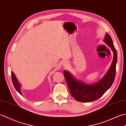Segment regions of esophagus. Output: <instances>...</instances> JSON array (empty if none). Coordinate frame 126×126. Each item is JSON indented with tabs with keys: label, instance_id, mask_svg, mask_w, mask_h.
Segmentation results:
<instances>
[{
	"label": "esophagus",
	"instance_id": "esophagus-1",
	"mask_svg": "<svg viewBox=\"0 0 126 126\" xmlns=\"http://www.w3.org/2000/svg\"><path fill=\"white\" fill-rule=\"evenodd\" d=\"M68 64L67 63H66V62H64V66H68Z\"/></svg>",
	"mask_w": 126,
	"mask_h": 126
}]
</instances>
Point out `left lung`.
<instances>
[{"label":"left lung","mask_w":126,"mask_h":126,"mask_svg":"<svg viewBox=\"0 0 126 126\" xmlns=\"http://www.w3.org/2000/svg\"><path fill=\"white\" fill-rule=\"evenodd\" d=\"M104 40L113 50L114 58L107 73L97 83L92 85L84 84L79 81H76L68 72L64 71V75L71 95L76 100L79 102H89L96 100L109 89L114 81L117 62L116 50L109 34L106 33Z\"/></svg>","instance_id":"left-lung-1"}]
</instances>
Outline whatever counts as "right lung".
<instances>
[{"mask_svg":"<svg viewBox=\"0 0 126 126\" xmlns=\"http://www.w3.org/2000/svg\"><path fill=\"white\" fill-rule=\"evenodd\" d=\"M11 76H12V81L13 84L14 85L15 89L19 93L22 95L21 90H20V84H19V83L18 82V80L17 79V78H16L14 73H13L12 71L11 72Z\"/></svg>","mask_w":126,"mask_h":126,"instance_id":"right-lung-1","label":"right lung"}]
</instances>
